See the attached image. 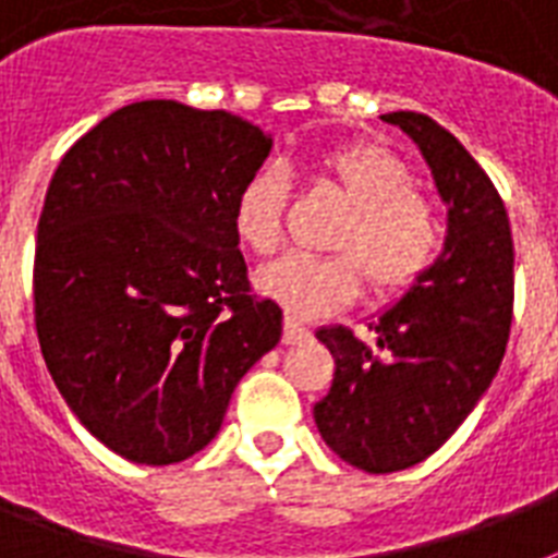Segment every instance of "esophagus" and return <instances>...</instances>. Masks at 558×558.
<instances>
[{
  "mask_svg": "<svg viewBox=\"0 0 558 558\" xmlns=\"http://www.w3.org/2000/svg\"><path fill=\"white\" fill-rule=\"evenodd\" d=\"M306 339H310V327H304L295 318H287V324H283V344H304Z\"/></svg>",
  "mask_w": 558,
  "mask_h": 558,
  "instance_id": "1",
  "label": "esophagus"
}]
</instances>
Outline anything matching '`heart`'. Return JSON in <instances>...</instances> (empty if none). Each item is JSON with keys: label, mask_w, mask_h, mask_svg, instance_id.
Returning a JSON list of instances; mask_svg holds the SVG:
<instances>
[{"label": "heart", "mask_w": 558, "mask_h": 558, "mask_svg": "<svg viewBox=\"0 0 558 558\" xmlns=\"http://www.w3.org/2000/svg\"><path fill=\"white\" fill-rule=\"evenodd\" d=\"M318 170L350 202L327 243L339 254H287L254 275V287L295 322L344 306L362 278L367 295H402L432 269L442 240L434 202L414 191V173L388 147L367 142L332 147L318 159ZM287 191V173L271 165L254 170L236 191L231 228L248 252L278 248Z\"/></svg>", "instance_id": "obj_1"}]
</instances>
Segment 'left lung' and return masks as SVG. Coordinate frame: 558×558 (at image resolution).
<instances>
[{"label":"left lung","instance_id":"left-lung-1","mask_svg":"<svg viewBox=\"0 0 558 558\" xmlns=\"http://www.w3.org/2000/svg\"><path fill=\"white\" fill-rule=\"evenodd\" d=\"M381 118L432 165L449 202V236L432 269L371 327L376 348L348 327L315 332L336 359L315 425L341 460L371 475L414 466L458 432L498 373L515 298L510 217L493 179L428 116Z\"/></svg>","mask_w":558,"mask_h":558}]
</instances>
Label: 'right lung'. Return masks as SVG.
I'll return each instance as SVG.
<instances>
[{"instance_id":"right-lung-1","label":"right lung","mask_w":558,"mask_h":558,"mask_svg":"<svg viewBox=\"0 0 558 558\" xmlns=\"http://www.w3.org/2000/svg\"><path fill=\"white\" fill-rule=\"evenodd\" d=\"M271 138L226 109L142 100L69 147L39 214L34 324L65 405L121 458L179 463L280 341L231 228Z\"/></svg>"}]
</instances>
